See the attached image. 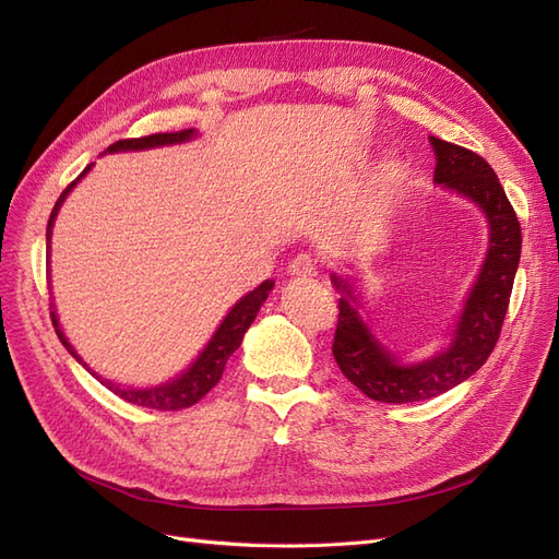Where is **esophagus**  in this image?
<instances>
[{
	"instance_id": "esophagus-1",
	"label": "esophagus",
	"mask_w": 559,
	"mask_h": 559,
	"mask_svg": "<svg viewBox=\"0 0 559 559\" xmlns=\"http://www.w3.org/2000/svg\"><path fill=\"white\" fill-rule=\"evenodd\" d=\"M292 277H314L317 275V261L310 253H298V257L289 263Z\"/></svg>"
}]
</instances>
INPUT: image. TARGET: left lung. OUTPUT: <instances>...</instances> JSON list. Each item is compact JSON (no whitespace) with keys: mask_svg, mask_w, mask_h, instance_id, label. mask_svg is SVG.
I'll use <instances>...</instances> for the list:
<instances>
[{"mask_svg":"<svg viewBox=\"0 0 559 559\" xmlns=\"http://www.w3.org/2000/svg\"><path fill=\"white\" fill-rule=\"evenodd\" d=\"M429 142L436 151L433 181L476 202L483 210L489 224V249L464 312L456 321L450 347L429 361L413 366L401 364L376 341L359 317L357 296L352 294L349 282L333 277V284L345 294L337 302L341 312L333 335V357L354 386L380 403L433 399L476 373L499 341L520 263V222L492 167L464 146L438 138Z\"/></svg>","mask_w":559,"mask_h":559,"instance_id":"1","label":"left lung"}]
</instances>
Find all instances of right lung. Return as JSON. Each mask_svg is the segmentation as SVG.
Masks as SVG:
<instances>
[{"label": "right lung", "instance_id": "1", "mask_svg": "<svg viewBox=\"0 0 559 559\" xmlns=\"http://www.w3.org/2000/svg\"><path fill=\"white\" fill-rule=\"evenodd\" d=\"M193 134H195L193 128L179 130V132H156V134H146V138L118 140L107 151H109V154H114V151H138V148H154V146H165V144H179V142L191 140ZM88 170H91V165L86 167V170H83V175H86ZM76 181H72L70 186H67V189L62 191V195L58 198L53 212H50L48 226H46V247L50 242V228H53V222H56L62 200L67 198V193L74 189ZM270 289H273V282L265 280L261 286H257V289L249 292L245 298H240L238 302H235L233 310L222 321V326H218L216 333L212 335V341L207 343V347L202 349L200 357L193 361V366L186 370V373H181L179 378H175L173 382H165L160 386H151V389H123V386H118L114 382H107V380H103L99 376H95L91 368L88 370L107 389H111L116 396H121L123 401H128L132 405H142V408H151V411H181V408H189V405L198 403L218 380H222L226 361L230 359V354L240 347L247 329L251 326V321L257 319V314H259L261 306L265 302ZM50 319H53V326H56V333L60 337V343L67 349H70V354L79 364H83L79 354L74 352V347L67 343L64 333L60 331L56 312H50ZM83 366H86V364H83Z\"/></svg>", "mask_w": 559, "mask_h": 559}]
</instances>
